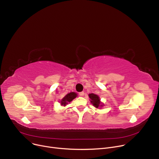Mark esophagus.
<instances>
[{"label": "esophagus", "mask_w": 159, "mask_h": 159, "mask_svg": "<svg viewBox=\"0 0 159 159\" xmlns=\"http://www.w3.org/2000/svg\"><path fill=\"white\" fill-rule=\"evenodd\" d=\"M79 95L80 96V97H83L84 95V91H82V92H80V93H79Z\"/></svg>", "instance_id": "obj_1"}]
</instances>
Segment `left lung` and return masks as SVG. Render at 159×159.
<instances>
[{"instance_id":"left-lung-1","label":"left lung","mask_w":159,"mask_h":159,"mask_svg":"<svg viewBox=\"0 0 159 159\" xmlns=\"http://www.w3.org/2000/svg\"><path fill=\"white\" fill-rule=\"evenodd\" d=\"M89 97L90 98L91 103L93 105L97 108H98L99 107L103 106L104 104L101 102V99H100L99 97L97 95L91 93L89 94Z\"/></svg>"}]
</instances>
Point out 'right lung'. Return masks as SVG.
I'll return each mask as SVG.
<instances>
[{"mask_svg":"<svg viewBox=\"0 0 159 159\" xmlns=\"http://www.w3.org/2000/svg\"><path fill=\"white\" fill-rule=\"evenodd\" d=\"M77 96V94L75 92H71L70 93H68L61 100V106H65L66 104H68V103L70 102L74 98H76Z\"/></svg>","mask_w":159,"mask_h":159,"instance_id":"obj_1","label":"right lung"}]
</instances>
